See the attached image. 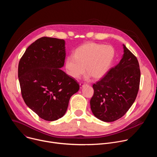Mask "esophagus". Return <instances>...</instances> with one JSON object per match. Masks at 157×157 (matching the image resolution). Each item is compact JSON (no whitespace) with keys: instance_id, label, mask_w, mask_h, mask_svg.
I'll list each match as a JSON object with an SVG mask.
<instances>
[{"instance_id":"1","label":"esophagus","mask_w":157,"mask_h":157,"mask_svg":"<svg viewBox=\"0 0 157 157\" xmlns=\"http://www.w3.org/2000/svg\"><path fill=\"white\" fill-rule=\"evenodd\" d=\"M84 85H85V84H83L82 82H80V83H79V86H80V87H81V88H82Z\"/></svg>"}]
</instances>
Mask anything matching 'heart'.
<instances>
[{
	"instance_id": "heart-1",
	"label": "heart",
	"mask_w": 157,
	"mask_h": 157,
	"mask_svg": "<svg viewBox=\"0 0 157 157\" xmlns=\"http://www.w3.org/2000/svg\"><path fill=\"white\" fill-rule=\"evenodd\" d=\"M115 55L114 48L95 43H87L77 48L73 56L65 61L66 70L70 77L79 78L86 73L94 79H100L107 72Z\"/></svg>"
}]
</instances>
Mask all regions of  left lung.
Returning <instances> with one entry per match:
<instances>
[{
  "mask_svg": "<svg viewBox=\"0 0 157 157\" xmlns=\"http://www.w3.org/2000/svg\"><path fill=\"white\" fill-rule=\"evenodd\" d=\"M123 48L124 55L119 64L93 86L91 109L94 116L104 122L121 118L135 101L139 89V61L124 44Z\"/></svg>",
  "mask_w": 157,
  "mask_h": 157,
  "instance_id": "obj_1",
  "label": "left lung"
}]
</instances>
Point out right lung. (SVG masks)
Wrapping results in <instances>:
<instances>
[{"label":"right lung","mask_w":157,"mask_h":157,"mask_svg":"<svg viewBox=\"0 0 157 157\" xmlns=\"http://www.w3.org/2000/svg\"><path fill=\"white\" fill-rule=\"evenodd\" d=\"M65 57L64 40L44 36L30 44L18 63L22 98L30 109L45 121L62 117L70 98L79 91L77 81L60 69Z\"/></svg>","instance_id":"1"}]
</instances>
